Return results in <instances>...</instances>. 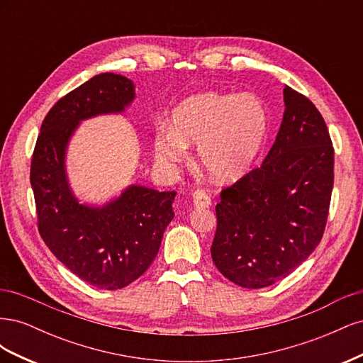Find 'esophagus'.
<instances>
[{
  "label": "esophagus",
  "mask_w": 363,
  "mask_h": 363,
  "mask_svg": "<svg viewBox=\"0 0 363 363\" xmlns=\"http://www.w3.org/2000/svg\"><path fill=\"white\" fill-rule=\"evenodd\" d=\"M192 204L196 208H206L212 204V200L204 191H195L192 194Z\"/></svg>",
  "instance_id": "1"
}]
</instances>
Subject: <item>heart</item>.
I'll use <instances>...</instances> for the list:
<instances>
[{
  "mask_svg": "<svg viewBox=\"0 0 363 363\" xmlns=\"http://www.w3.org/2000/svg\"><path fill=\"white\" fill-rule=\"evenodd\" d=\"M265 104L251 94L203 92L183 100L172 112V127L156 133V156L163 164L180 163L188 145H199V163L215 182L242 177L268 133Z\"/></svg>",
  "mask_w": 363,
  "mask_h": 363,
  "instance_id": "1",
  "label": "heart"
}]
</instances>
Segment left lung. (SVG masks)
Wrapping results in <instances>:
<instances>
[{"mask_svg":"<svg viewBox=\"0 0 363 363\" xmlns=\"http://www.w3.org/2000/svg\"><path fill=\"white\" fill-rule=\"evenodd\" d=\"M279 135L259 168L219 194L211 248L225 279L267 288L300 267L320 244L333 189L335 150L325 121L284 86Z\"/></svg>","mask_w":363,"mask_h":363,"instance_id":"left-lung-1","label":"left lung"}]
</instances>
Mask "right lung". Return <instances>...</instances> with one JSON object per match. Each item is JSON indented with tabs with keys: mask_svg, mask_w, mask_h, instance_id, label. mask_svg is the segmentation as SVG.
Returning <instances> with one entry per match:
<instances>
[{
	"mask_svg": "<svg viewBox=\"0 0 363 363\" xmlns=\"http://www.w3.org/2000/svg\"><path fill=\"white\" fill-rule=\"evenodd\" d=\"M133 98L135 84L127 77L95 75L51 107L31 157L30 183L43 242L77 277L107 291L135 281L156 259L174 218L175 192L133 184L103 207L80 204L67 180L65 155L83 119L124 112Z\"/></svg>",
	"mask_w": 363,
	"mask_h": 363,
	"instance_id": "add662e5",
	"label": "right lung"
}]
</instances>
